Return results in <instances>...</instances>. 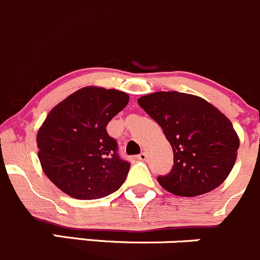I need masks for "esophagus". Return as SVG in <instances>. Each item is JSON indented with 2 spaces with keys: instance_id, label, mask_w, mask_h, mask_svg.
Listing matches in <instances>:
<instances>
[{
  "instance_id": "esophagus-1",
  "label": "esophagus",
  "mask_w": 260,
  "mask_h": 260,
  "mask_svg": "<svg viewBox=\"0 0 260 260\" xmlns=\"http://www.w3.org/2000/svg\"><path fill=\"white\" fill-rule=\"evenodd\" d=\"M146 156H148L146 155V153H140L138 155V159L139 160H146Z\"/></svg>"
}]
</instances>
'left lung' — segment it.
Returning a JSON list of instances; mask_svg holds the SVG:
<instances>
[{
  "instance_id": "8db88e82",
  "label": "left lung",
  "mask_w": 260,
  "mask_h": 260,
  "mask_svg": "<svg viewBox=\"0 0 260 260\" xmlns=\"http://www.w3.org/2000/svg\"><path fill=\"white\" fill-rule=\"evenodd\" d=\"M160 125L173 149L168 176L158 177L164 189L194 197L220 186L230 174L240 140L230 120L202 97L181 92H154L138 99Z\"/></svg>"
}]
</instances>
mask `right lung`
Returning a JSON list of instances; mask_svg holds the SVG:
<instances>
[{
    "mask_svg": "<svg viewBox=\"0 0 260 260\" xmlns=\"http://www.w3.org/2000/svg\"><path fill=\"white\" fill-rule=\"evenodd\" d=\"M129 102L117 89L88 86L50 110L37 135L44 173L77 200H96L117 191L130 164L117 155L106 126Z\"/></svg>",
    "mask_w": 260,
    "mask_h": 260,
    "instance_id": "obj_1",
    "label": "right lung"
}]
</instances>
